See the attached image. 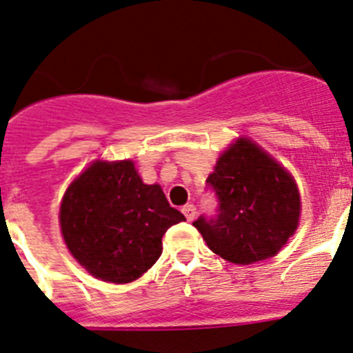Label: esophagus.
Returning <instances> with one entry per match:
<instances>
[{
  "label": "esophagus",
  "instance_id": "34e87169",
  "mask_svg": "<svg viewBox=\"0 0 353 353\" xmlns=\"http://www.w3.org/2000/svg\"><path fill=\"white\" fill-rule=\"evenodd\" d=\"M182 213L185 215L187 221H194V216H196V206L194 205H185L182 208Z\"/></svg>",
  "mask_w": 353,
  "mask_h": 353
}]
</instances>
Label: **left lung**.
<instances>
[{
    "instance_id": "obj_1",
    "label": "left lung",
    "mask_w": 353,
    "mask_h": 353,
    "mask_svg": "<svg viewBox=\"0 0 353 353\" xmlns=\"http://www.w3.org/2000/svg\"><path fill=\"white\" fill-rule=\"evenodd\" d=\"M206 183L215 192L216 213L201 215L192 225L229 263L273 257L296 231L301 199L294 179L247 138L219 157Z\"/></svg>"
}]
</instances>
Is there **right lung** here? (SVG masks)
<instances>
[{"label":"right lung","mask_w":353,"mask_h":353,"mask_svg":"<svg viewBox=\"0 0 353 353\" xmlns=\"http://www.w3.org/2000/svg\"><path fill=\"white\" fill-rule=\"evenodd\" d=\"M182 221L159 185L141 182L132 161L90 164L68 187L59 212L71 255L112 283H129L150 270L164 232Z\"/></svg>","instance_id":"right-lung-1"}]
</instances>
